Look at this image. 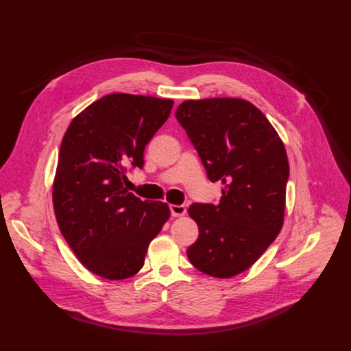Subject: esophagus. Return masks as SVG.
<instances>
[{"label": "esophagus", "instance_id": "34e87169", "mask_svg": "<svg viewBox=\"0 0 351 351\" xmlns=\"http://www.w3.org/2000/svg\"><path fill=\"white\" fill-rule=\"evenodd\" d=\"M170 210H171V215L173 217H182V215L187 213V208L184 206H176V204H173L170 207Z\"/></svg>", "mask_w": 351, "mask_h": 351}]
</instances>
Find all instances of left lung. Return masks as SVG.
I'll use <instances>...</instances> for the list:
<instances>
[{
  "label": "left lung",
  "instance_id": "left-lung-1",
  "mask_svg": "<svg viewBox=\"0 0 351 351\" xmlns=\"http://www.w3.org/2000/svg\"><path fill=\"white\" fill-rule=\"evenodd\" d=\"M208 178L221 181L219 204L189 208L199 234L190 263L215 278L250 269L285 223L289 158L265 115L247 99H187L176 111Z\"/></svg>",
  "mask_w": 351,
  "mask_h": 351
}]
</instances>
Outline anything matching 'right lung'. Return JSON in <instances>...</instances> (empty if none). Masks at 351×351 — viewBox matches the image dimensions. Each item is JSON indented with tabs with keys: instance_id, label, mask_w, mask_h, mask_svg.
<instances>
[{
	"instance_id": "add662e5",
	"label": "right lung",
	"mask_w": 351,
	"mask_h": 351,
	"mask_svg": "<svg viewBox=\"0 0 351 351\" xmlns=\"http://www.w3.org/2000/svg\"><path fill=\"white\" fill-rule=\"evenodd\" d=\"M169 98L117 93L75 115L61 141L53 204L61 234L86 269L107 280L136 276L170 207L123 187L125 165L143 167L144 148L167 121Z\"/></svg>"
}]
</instances>
